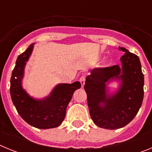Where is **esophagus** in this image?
Here are the masks:
<instances>
[{
  "label": "esophagus",
  "mask_w": 152,
  "mask_h": 152,
  "mask_svg": "<svg viewBox=\"0 0 152 152\" xmlns=\"http://www.w3.org/2000/svg\"><path fill=\"white\" fill-rule=\"evenodd\" d=\"M85 80H86V76L84 75H81V77H80V84H81V86H82V88L84 87V84H85Z\"/></svg>",
  "instance_id": "1"
}]
</instances>
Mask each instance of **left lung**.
Returning <instances> with one entry per match:
<instances>
[{"instance_id":"8db88e82","label":"left lung","mask_w":152,"mask_h":152,"mask_svg":"<svg viewBox=\"0 0 152 152\" xmlns=\"http://www.w3.org/2000/svg\"><path fill=\"white\" fill-rule=\"evenodd\" d=\"M119 48L124 52L121 64L94 68L84 84L91 119L107 129L129 124L139 112L144 96V75L139 57L123 47ZM113 78L121 79L122 84L115 95H107L105 84Z\"/></svg>"}]
</instances>
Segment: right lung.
<instances>
[{
  "instance_id": "right-lung-1",
  "label": "right lung",
  "mask_w": 152,
  "mask_h": 152,
  "mask_svg": "<svg viewBox=\"0 0 152 152\" xmlns=\"http://www.w3.org/2000/svg\"><path fill=\"white\" fill-rule=\"evenodd\" d=\"M33 48V44H31L17 57L10 78V96L18 113L28 124L42 129L55 128L63 122L72 95L81 84L78 81L60 84L43 100H34L30 97L22 88L21 80L26 61L29 59Z\"/></svg>"
}]
</instances>
